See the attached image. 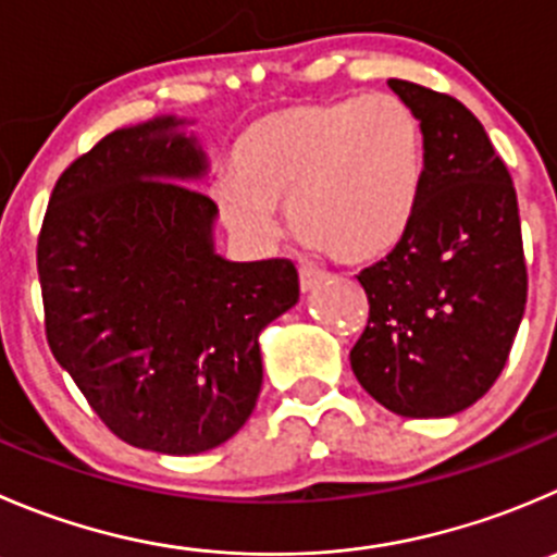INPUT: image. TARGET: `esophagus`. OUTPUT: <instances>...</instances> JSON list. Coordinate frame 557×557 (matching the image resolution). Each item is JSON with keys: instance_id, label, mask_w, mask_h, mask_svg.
<instances>
[{"instance_id": "34e87169", "label": "esophagus", "mask_w": 557, "mask_h": 557, "mask_svg": "<svg viewBox=\"0 0 557 557\" xmlns=\"http://www.w3.org/2000/svg\"><path fill=\"white\" fill-rule=\"evenodd\" d=\"M321 280H323V274L318 272L315 267H307V263H301V267H299V288H301V294H307V290L315 288V285L321 283Z\"/></svg>"}]
</instances>
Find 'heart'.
Listing matches in <instances>:
<instances>
[{"mask_svg": "<svg viewBox=\"0 0 557 557\" xmlns=\"http://www.w3.org/2000/svg\"><path fill=\"white\" fill-rule=\"evenodd\" d=\"M234 176L214 185L234 234L267 242L283 207L301 245L339 263L386 256L413 220L424 133L394 95L294 102L263 113L236 141Z\"/></svg>", "mask_w": 557, "mask_h": 557, "instance_id": "b5f03b06", "label": "heart"}]
</instances>
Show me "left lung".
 Listing matches in <instances>:
<instances>
[{"mask_svg":"<svg viewBox=\"0 0 557 557\" xmlns=\"http://www.w3.org/2000/svg\"><path fill=\"white\" fill-rule=\"evenodd\" d=\"M424 133L413 220L359 274L370 318L350 350L356 381L408 419H441L487 394L528 299L517 193L482 122L460 100L388 78Z\"/></svg>","mask_w":557,"mask_h":557,"instance_id":"left-lung-1","label":"left lung"}]
</instances>
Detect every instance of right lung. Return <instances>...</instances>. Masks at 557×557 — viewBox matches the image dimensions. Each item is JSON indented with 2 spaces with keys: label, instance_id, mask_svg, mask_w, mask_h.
<instances>
[{
  "label": "right lung",
  "instance_id": "right-lung-1",
  "mask_svg": "<svg viewBox=\"0 0 557 557\" xmlns=\"http://www.w3.org/2000/svg\"><path fill=\"white\" fill-rule=\"evenodd\" d=\"M187 119L113 129L48 201L37 239L46 337L91 410L124 444L201 455L250 419L263 329L299 301L285 258L214 250L218 207Z\"/></svg>",
  "mask_w": 557,
  "mask_h": 557
}]
</instances>
